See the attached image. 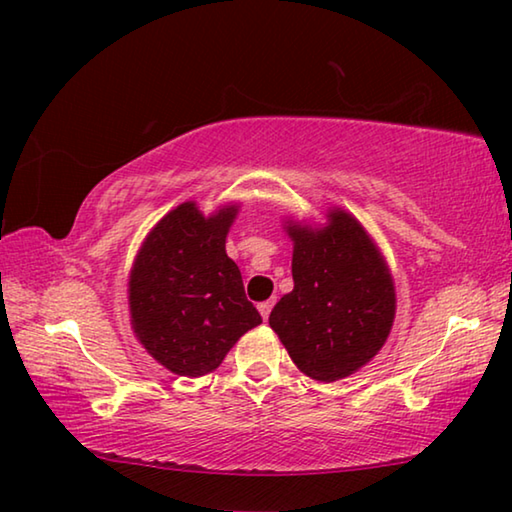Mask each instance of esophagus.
Returning <instances> with one entry per match:
<instances>
[{"instance_id": "1", "label": "esophagus", "mask_w": 512, "mask_h": 512, "mask_svg": "<svg viewBox=\"0 0 512 512\" xmlns=\"http://www.w3.org/2000/svg\"><path fill=\"white\" fill-rule=\"evenodd\" d=\"M273 302L275 300H264V302H259V305H257L259 314H262L264 320H268V314H271V309H273Z\"/></svg>"}]
</instances>
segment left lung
Listing matches in <instances>:
<instances>
[{"label":"left lung","instance_id":"1","mask_svg":"<svg viewBox=\"0 0 512 512\" xmlns=\"http://www.w3.org/2000/svg\"><path fill=\"white\" fill-rule=\"evenodd\" d=\"M329 216L325 230L289 228L293 291L268 316L293 363L318 381L368 363L395 316L393 280L366 230L345 212Z\"/></svg>","mask_w":512,"mask_h":512}]
</instances>
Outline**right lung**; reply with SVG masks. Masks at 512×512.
<instances>
[{
    "label": "right lung",
    "instance_id": "add662e5",
    "mask_svg": "<svg viewBox=\"0 0 512 512\" xmlns=\"http://www.w3.org/2000/svg\"><path fill=\"white\" fill-rule=\"evenodd\" d=\"M237 207L205 216L194 203L169 212L146 237L131 271V318L151 357L176 375L221 366L241 334L262 323L239 266L225 255Z\"/></svg>",
    "mask_w": 512,
    "mask_h": 512
}]
</instances>
